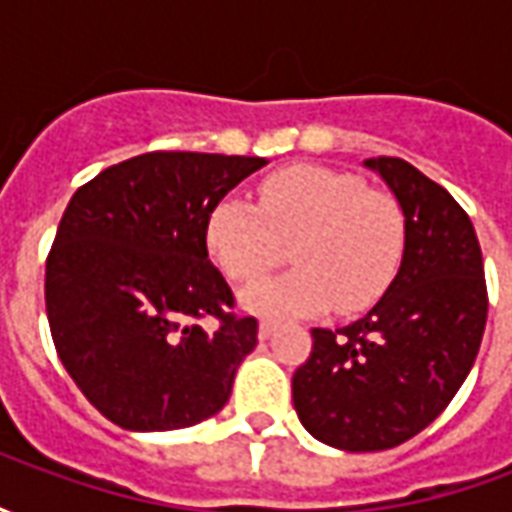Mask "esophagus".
Returning <instances> with one entry per match:
<instances>
[{
	"label": "esophagus",
	"instance_id": "34e87169",
	"mask_svg": "<svg viewBox=\"0 0 512 512\" xmlns=\"http://www.w3.org/2000/svg\"><path fill=\"white\" fill-rule=\"evenodd\" d=\"M274 329H277V323L274 321H260V326H257V334H260L263 340H268V337L274 334Z\"/></svg>",
	"mask_w": 512,
	"mask_h": 512
}]
</instances>
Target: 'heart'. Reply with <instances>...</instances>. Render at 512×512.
I'll use <instances>...</instances> for the list:
<instances>
[{
	"instance_id": "1",
	"label": "heart",
	"mask_w": 512,
	"mask_h": 512,
	"mask_svg": "<svg viewBox=\"0 0 512 512\" xmlns=\"http://www.w3.org/2000/svg\"><path fill=\"white\" fill-rule=\"evenodd\" d=\"M213 263L233 282L277 266L282 244L299 268L241 290V307L260 315H315L370 307L395 277L406 219L389 194L337 169L296 164L263 180L257 205L238 194L216 202L205 224Z\"/></svg>"
}]
</instances>
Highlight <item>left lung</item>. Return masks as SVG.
<instances>
[{
  "mask_svg": "<svg viewBox=\"0 0 512 512\" xmlns=\"http://www.w3.org/2000/svg\"><path fill=\"white\" fill-rule=\"evenodd\" d=\"M406 219L395 279L343 329H312L293 376L301 425L329 447L376 452L403 444L450 406L469 376L488 318L483 252L447 189L403 158H367Z\"/></svg>",
  "mask_w": 512,
  "mask_h": 512,
  "instance_id": "1",
  "label": "left lung"
}]
</instances>
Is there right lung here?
<instances>
[{"label":"right lung","instance_id":"add662e5","mask_svg":"<svg viewBox=\"0 0 512 512\" xmlns=\"http://www.w3.org/2000/svg\"><path fill=\"white\" fill-rule=\"evenodd\" d=\"M266 158L145 153L68 202L46 263V312L68 376L126 430L191 428L219 414L257 345L208 260L205 224ZM202 317L220 326L205 330Z\"/></svg>","mask_w":512,"mask_h":512}]
</instances>
